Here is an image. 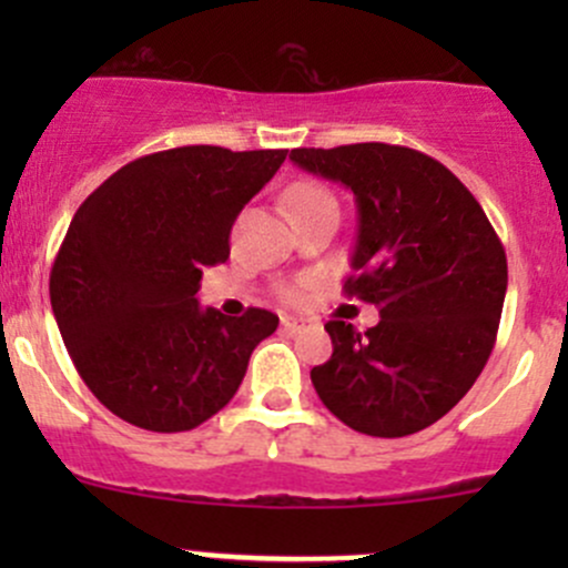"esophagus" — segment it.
Listing matches in <instances>:
<instances>
[{
    "label": "esophagus",
    "mask_w": 568,
    "mask_h": 568,
    "mask_svg": "<svg viewBox=\"0 0 568 568\" xmlns=\"http://www.w3.org/2000/svg\"><path fill=\"white\" fill-rule=\"evenodd\" d=\"M283 329L285 332H300V329H305V321L294 318V316H283Z\"/></svg>",
    "instance_id": "1"
}]
</instances>
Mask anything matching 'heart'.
<instances>
[{
  "label": "heart",
  "mask_w": 568,
  "mask_h": 568,
  "mask_svg": "<svg viewBox=\"0 0 568 568\" xmlns=\"http://www.w3.org/2000/svg\"><path fill=\"white\" fill-rule=\"evenodd\" d=\"M285 203H288V209L296 214V211L313 209V205L335 203V197H332L324 186H318V183L302 181V183H296V186L288 189V194H285ZM283 296L285 300H296V296H300V288H285Z\"/></svg>",
  "instance_id": "b5f03b06"
}]
</instances>
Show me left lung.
Listing matches in <instances>:
<instances>
[{"label":"left lung","instance_id":"left-lung-1","mask_svg":"<svg viewBox=\"0 0 568 568\" xmlns=\"http://www.w3.org/2000/svg\"><path fill=\"white\" fill-rule=\"evenodd\" d=\"M294 164L357 200V244L343 291L379 307L357 332L326 321L332 357L311 371L326 409L368 437H406L448 415L495 348L506 250L469 189L404 145L296 148Z\"/></svg>","mask_w":568,"mask_h":568}]
</instances>
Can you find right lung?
Here are the masks:
<instances>
[{"label":"right lung","instance_id":"add662e5","mask_svg":"<svg viewBox=\"0 0 568 568\" xmlns=\"http://www.w3.org/2000/svg\"><path fill=\"white\" fill-rule=\"evenodd\" d=\"M288 151L186 145L109 175L73 214L49 277L51 311L90 393L159 434L197 428L233 398L274 313L205 307V266L231 255V227Z\"/></svg>","mask_w":568,"mask_h":568}]
</instances>
